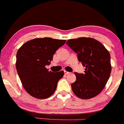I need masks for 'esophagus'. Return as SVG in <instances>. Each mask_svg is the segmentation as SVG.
I'll list each match as a JSON object with an SVG mask.
<instances>
[{
	"mask_svg": "<svg viewBox=\"0 0 124 124\" xmlns=\"http://www.w3.org/2000/svg\"><path fill=\"white\" fill-rule=\"evenodd\" d=\"M64 73H65V74H70V72L67 71H65V70H64Z\"/></svg>",
	"mask_w": 124,
	"mask_h": 124,
	"instance_id": "obj_1",
	"label": "esophagus"
}]
</instances>
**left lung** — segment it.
<instances>
[{"label":"left lung","instance_id":"left-lung-1","mask_svg":"<svg viewBox=\"0 0 124 124\" xmlns=\"http://www.w3.org/2000/svg\"><path fill=\"white\" fill-rule=\"evenodd\" d=\"M66 44L78 54V61L85 67L84 74L76 72L72 90L80 99L96 96L106 85L111 71L110 54L98 40L91 38L69 39Z\"/></svg>","mask_w":124,"mask_h":124}]
</instances>
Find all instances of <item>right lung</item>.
I'll return each mask as SVG.
<instances>
[{"mask_svg":"<svg viewBox=\"0 0 124 124\" xmlns=\"http://www.w3.org/2000/svg\"><path fill=\"white\" fill-rule=\"evenodd\" d=\"M66 40L36 38L26 42L16 54L17 71L26 92L38 99H46L55 92L63 71L53 73L45 68L51 63L56 50Z\"/></svg>","mask_w":124,"mask_h":124,"instance_id":"1","label":"right lung"}]
</instances>
